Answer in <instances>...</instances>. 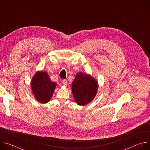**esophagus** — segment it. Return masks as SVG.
I'll use <instances>...</instances> for the list:
<instances>
[{"instance_id": "34e87169", "label": "esophagus", "mask_w": 150, "mask_h": 150, "mask_svg": "<svg viewBox=\"0 0 150 150\" xmlns=\"http://www.w3.org/2000/svg\"><path fill=\"white\" fill-rule=\"evenodd\" d=\"M62 83L64 85H65V86H67V81L66 79H63Z\"/></svg>"}]
</instances>
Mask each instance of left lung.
Masks as SVG:
<instances>
[{
  "label": "left lung",
  "instance_id": "obj_1",
  "mask_svg": "<svg viewBox=\"0 0 150 150\" xmlns=\"http://www.w3.org/2000/svg\"><path fill=\"white\" fill-rule=\"evenodd\" d=\"M98 88L97 80L87 74L78 72L72 83V91L76 103L85 105L93 101Z\"/></svg>",
  "mask_w": 150,
  "mask_h": 150
}]
</instances>
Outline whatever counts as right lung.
<instances>
[{"label": "right lung", "mask_w": 150, "mask_h": 150, "mask_svg": "<svg viewBox=\"0 0 150 150\" xmlns=\"http://www.w3.org/2000/svg\"><path fill=\"white\" fill-rule=\"evenodd\" d=\"M56 83L51 81L46 71H37L31 81V87L35 98L40 103H48L52 98Z\"/></svg>", "instance_id": "1"}]
</instances>
